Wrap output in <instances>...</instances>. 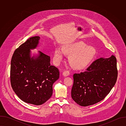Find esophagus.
Listing matches in <instances>:
<instances>
[{
	"label": "esophagus",
	"instance_id": "1",
	"mask_svg": "<svg viewBox=\"0 0 126 126\" xmlns=\"http://www.w3.org/2000/svg\"><path fill=\"white\" fill-rule=\"evenodd\" d=\"M63 75L64 76V77H67L70 74V73L68 71H64L63 73Z\"/></svg>",
	"mask_w": 126,
	"mask_h": 126
}]
</instances>
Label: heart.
Here are the masks:
<instances>
[{"instance_id":"b5f03b06","label":"heart","mask_w":126,"mask_h":126,"mask_svg":"<svg viewBox=\"0 0 126 126\" xmlns=\"http://www.w3.org/2000/svg\"><path fill=\"white\" fill-rule=\"evenodd\" d=\"M63 51L56 48L54 52L53 60L56 65H59L64 57V53L69 56V61L74 68L82 70L86 68L93 59L95 51L93 47L87 46L83 42H76L65 45Z\"/></svg>"}]
</instances>
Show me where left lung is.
Segmentation results:
<instances>
[{"mask_svg":"<svg viewBox=\"0 0 126 126\" xmlns=\"http://www.w3.org/2000/svg\"><path fill=\"white\" fill-rule=\"evenodd\" d=\"M117 76V59L114 55L97 59L86 71L73 75L72 98L81 106L97 103L110 93Z\"/></svg>","mask_w":126,"mask_h":126,"instance_id":"left-lung-1","label":"left lung"}]
</instances>
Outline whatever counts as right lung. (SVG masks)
Masks as SVG:
<instances>
[{"label": "right lung", "instance_id": "right-lung-1", "mask_svg": "<svg viewBox=\"0 0 126 126\" xmlns=\"http://www.w3.org/2000/svg\"><path fill=\"white\" fill-rule=\"evenodd\" d=\"M40 37L28 39L14 51L11 61L10 81L15 93L25 103L40 105L52 96L53 84L59 78L58 69L50 64V56L38 51L31 56Z\"/></svg>", "mask_w": 126, "mask_h": 126}]
</instances>
